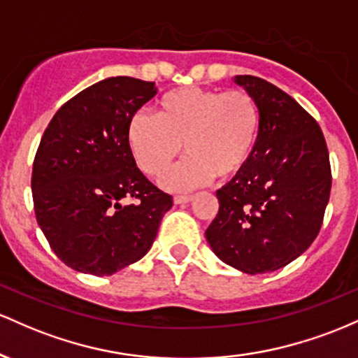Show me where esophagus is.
<instances>
[{"instance_id":"esophagus-1","label":"esophagus","mask_w":358,"mask_h":358,"mask_svg":"<svg viewBox=\"0 0 358 358\" xmlns=\"http://www.w3.org/2000/svg\"><path fill=\"white\" fill-rule=\"evenodd\" d=\"M192 201V196H174V203L176 204H186Z\"/></svg>"}]
</instances>
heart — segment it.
<instances>
[{
  "instance_id": "b5f03b06",
  "label": "heart",
  "mask_w": 358,
  "mask_h": 358,
  "mask_svg": "<svg viewBox=\"0 0 358 358\" xmlns=\"http://www.w3.org/2000/svg\"><path fill=\"white\" fill-rule=\"evenodd\" d=\"M262 116L247 91L180 87L162 96L157 116L128 120L127 143L136 166L159 178L184 150L187 157L164 176V187L189 191L215 176L227 180L247 167L259 142Z\"/></svg>"
}]
</instances>
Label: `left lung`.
<instances>
[{"mask_svg": "<svg viewBox=\"0 0 358 358\" xmlns=\"http://www.w3.org/2000/svg\"><path fill=\"white\" fill-rule=\"evenodd\" d=\"M233 81L255 98L262 127L247 167L216 191L206 240L228 266L266 274L315 242L330 199V155L316 120L287 92L255 76Z\"/></svg>", "mask_w": 358, "mask_h": 358, "instance_id": "8db88e82", "label": "left lung"}]
</instances>
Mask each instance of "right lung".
<instances>
[{"label": "right lung", "instance_id": "obj_1", "mask_svg": "<svg viewBox=\"0 0 358 358\" xmlns=\"http://www.w3.org/2000/svg\"><path fill=\"white\" fill-rule=\"evenodd\" d=\"M155 94L142 79H103L60 106L43 131L31 172L35 216L74 271L111 275L140 260L172 208L127 143L128 120ZM125 197L137 203L123 205Z\"/></svg>", "mask_w": 358, "mask_h": 358}]
</instances>
